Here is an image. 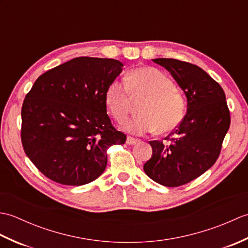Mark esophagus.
Masks as SVG:
<instances>
[{
    "label": "esophagus",
    "instance_id": "esophagus-1",
    "mask_svg": "<svg viewBox=\"0 0 248 248\" xmlns=\"http://www.w3.org/2000/svg\"><path fill=\"white\" fill-rule=\"evenodd\" d=\"M139 141H140L139 140L131 138V136H128V138H127V144L128 145H135V144H138Z\"/></svg>",
    "mask_w": 248,
    "mask_h": 248
}]
</instances>
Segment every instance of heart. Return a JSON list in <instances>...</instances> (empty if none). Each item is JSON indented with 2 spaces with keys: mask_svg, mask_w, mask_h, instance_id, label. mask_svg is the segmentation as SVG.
Returning a JSON list of instances; mask_svg holds the SVG:
<instances>
[{
  "mask_svg": "<svg viewBox=\"0 0 248 248\" xmlns=\"http://www.w3.org/2000/svg\"><path fill=\"white\" fill-rule=\"evenodd\" d=\"M133 97H147L140 105V115L124 124L129 133L143 135L168 133L177 129L186 116V99L170 78L151 67L138 68L129 73L127 81L115 80L105 92V102L118 121L128 118Z\"/></svg>",
  "mask_w": 248,
  "mask_h": 248,
  "instance_id": "obj_1",
  "label": "heart"
}]
</instances>
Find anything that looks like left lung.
<instances>
[{"label": "left lung", "mask_w": 248, "mask_h": 248, "mask_svg": "<svg viewBox=\"0 0 248 248\" xmlns=\"http://www.w3.org/2000/svg\"><path fill=\"white\" fill-rule=\"evenodd\" d=\"M170 71L187 99L186 115L168 135L171 143L151 140L152 156L146 175L164 186L191 182L207 171L219 155L230 125V113L219 84L202 68L173 59H155Z\"/></svg>", "instance_id": "8db88e82"}]
</instances>
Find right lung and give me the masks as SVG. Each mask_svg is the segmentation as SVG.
Here are the masks:
<instances>
[{
	"label": "right lung",
	"instance_id": "right-lung-1",
	"mask_svg": "<svg viewBox=\"0 0 248 248\" xmlns=\"http://www.w3.org/2000/svg\"><path fill=\"white\" fill-rule=\"evenodd\" d=\"M123 67L113 59L77 57L35 81L21 109V140L46 178L64 186L92 182L107 167L108 147L124 144L105 102Z\"/></svg>",
	"mask_w": 248,
	"mask_h": 248
}]
</instances>
